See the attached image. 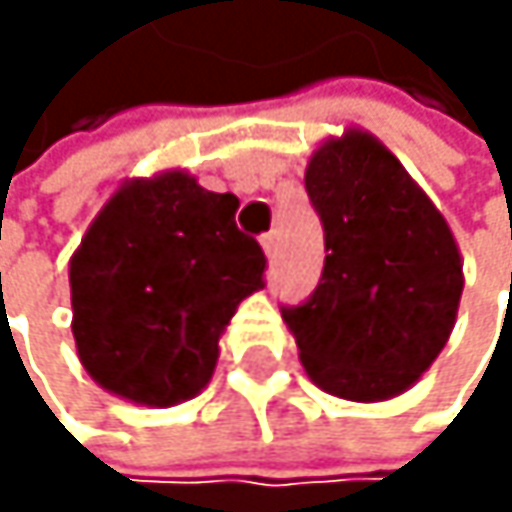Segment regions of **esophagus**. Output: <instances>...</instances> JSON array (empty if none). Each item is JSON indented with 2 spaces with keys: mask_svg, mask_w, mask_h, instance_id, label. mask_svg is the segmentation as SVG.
Returning <instances> with one entry per match:
<instances>
[{
  "mask_svg": "<svg viewBox=\"0 0 512 512\" xmlns=\"http://www.w3.org/2000/svg\"><path fill=\"white\" fill-rule=\"evenodd\" d=\"M261 245H264V254H267V258H273L276 248H279V236H276V233H267V236L261 239Z\"/></svg>",
  "mask_w": 512,
  "mask_h": 512,
  "instance_id": "1",
  "label": "esophagus"
}]
</instances>
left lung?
<instances>
[{
    "label": "left lung",
    "instance_id": "left-lung-1",
    "mask_svg": "<svg viewBox=\"0 0 512 512\" xmlns=\"http://www.w3.org/2000/svg\"><path fill=\"white\" fill-rule=\"evenodd\" d=\"M304 184L325 230L313 298L282 310L307 378L338 399L384 402L436 362L458 319L464 258L448 221L365 128L310 153Z\"/></svg>",
    "mask_w": 512,
    "mask_h": 512
}]
</instances>
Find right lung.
Listing matches in <instances>:
<instances>
[{"label": "right lung", "mask_w": 512, "mask_h": 512, "mask_svg": "<svg viewBox=\"0 0 512 512\" xmlns=\"http://www.w3.org/2000/svg\"><path fill=\"white\" fill-rule=\"evenodd\" d=\"M239 199L184 168L128 178L70 258L73 338L107 393L171 408L202 393L221 338L264 288V251L236 230Z\"/></svg>", "instance_id": "right-lung-1"}]
</instances>
